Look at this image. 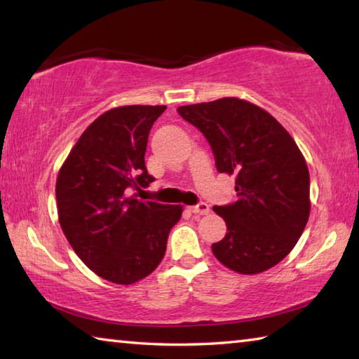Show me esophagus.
Instances as JSON below:
<instances>
[{
    "instance_id": "obj_1",
    "label": "esophagus",
    "mask_w": 359,
    "mask_h": 359,
    "mask_svg": "<svg viewBox=\"0 0 359 359\" xmlns=\"http://www.w3.org/2000/svg\"><path fill=\"white\" fill-rule=\"evenodd\" d=\"M188 209H190V212H193V214H196V215H205V214H209V212H210L209 205L205 203H201L198 205H191V208H188Z\"/></svg>"
}]
</instances>
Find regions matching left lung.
Masks as SVG:
<instances>
[{
    "instance_id": "obj_1",
    "label": "left lung",
    "mask_w": 359,
    "mask_h": 359,
    "mask_svg": "<svg viewBox=\"0 0 359 359\" xmlns=\"http://www.w3.org/2000/svg\"><path fill=\"white\" fill-rule=\"evenodd\" d=\"M177 111L208 139L218 171L236 175L238 201L214 208L228 228L212 244L215 258L244 276L274 267L311 215V177L294 139L264 109L234 96Z\"/></svg>"
}]
</instances>
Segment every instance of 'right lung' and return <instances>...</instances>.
<instances>
[{"label": "right lung", "mask_w": 359, "mask_h": 359, "mask_svg": "<svg viewBox=\"0 0 359 359\" xmlns=\"http://www.w3.org/2000/svg\"><path fill=\"white\" fill-rule=\"evenodd\" d=\"M166 106H120L82 133L60 168L55 194L66 239L96 276L117 285L147 277L161 263L180 204L139 201L155 179L144 155L154 121Z\"/></svg>", "instance_id": "obj_1"}]
</instances>
